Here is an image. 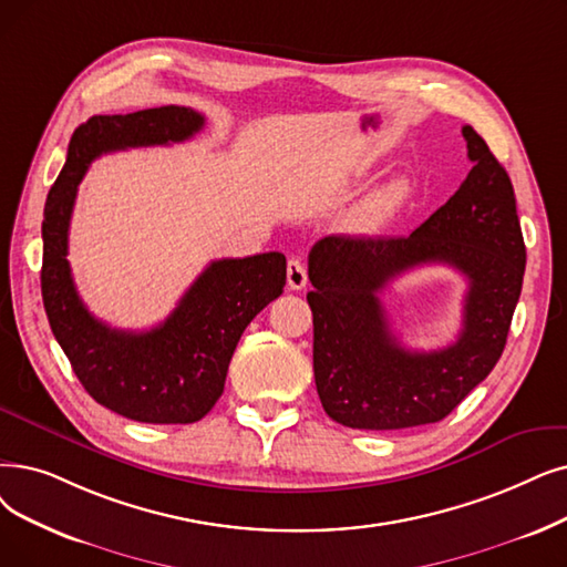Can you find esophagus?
I'll use <instances>...</instances> for the list:
<instances>
[{
	"mask_svg": "<svg viewBox=\"0 0 567 567\" xmlns=\"http://www.w3.org/2000/svg\"><path fill=\"white\" fill-rule=\"evenodd\" d=\"M287 285L293 291H299L308 285V270H306L301 259H289L287 261Z\"/></svg>",
	"mask_w": 567,
	"mask_h": 567,
	"instance_id": "obj_1",
	"label": "esophagus"
}]
</instances>
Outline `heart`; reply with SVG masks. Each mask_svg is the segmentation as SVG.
Returning <instances> with one entry per match:
<instances>
[{"instance_id":"obj_1","label":"heart","mask_w":567,"mask_h":567,"mask_svg":"<svg viewBox=\"0 0 567 567\" xmlns=\"http://www.w3.org/2000/svg\"><path fill=\"white\" fill-rule=\"evenodd\" d=\"M408 199V183L405 181H391L375 189L354 213V227L357 229H375L386 217L396 213L403 202Z\"/></svg>"}]
</instances>
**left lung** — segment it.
I'll use <instances>...</instances> for the list:
<instances>
[{"mask_svg":"<svg viewBox=\"0 0 567 567\" xmlns=\"http://www.w3.org/2000/svg\"><path fill=\"white\" fill-rule=\"evenodd\" d=\"M471 174L424 225L399 238L327 236L312 245V368L333 422L363 431L435 424L498 363L519 301L526 245L507 171L465 125ZM447 262L468 278L464 329L445 351L410 353L379 291L405 269Z\"/></svg>","mask_w":567,"mask_h":567,"instance_id":"1","label":"left lung"}]
</instances>
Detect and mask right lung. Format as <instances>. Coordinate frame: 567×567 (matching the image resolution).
<instances>
[{
	"label": "right lung",
	"instance_id": "obj_1",
	"mask_svg": "<svg viewBox=\"0 0 567 567\" xmlns=\"http://www.w3.org/2000/svg\"><path fill=\"white\" fill-rule=\"evenodd\" d=\"M204 115L185 106L94 115L73 132L62 174L43 208L41 297L53 336L90 396L143 424H194L223 396L229 361L252 319L282 293L287 259L264 252L217 259L162 324L122 331L100 322L71 278L69 223L92 159L192 138Z\"/></svg>",
	"mask_w": 567,
	"mask_h": 567
}]
</instances>
